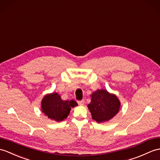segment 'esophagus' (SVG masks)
Instances as JSON below:
<instances>
[{"label":"esophagus","instance_id":"esophagus-1","mask_svg":"<svg viewBox=\"0 0 160 160\" xmlns=\"http://www.w3.org/2000/svg\"><path fill=\"white\" fill-rule=\"evenodd\" d=\"M78 105H80V106H83L84 103V100H82V101H78Z\"/></svg>","mask_w":160,"mask_h":160}]
</instances>
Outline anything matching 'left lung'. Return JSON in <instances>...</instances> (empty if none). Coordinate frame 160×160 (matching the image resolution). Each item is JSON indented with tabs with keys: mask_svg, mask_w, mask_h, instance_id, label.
<instances>
[{
	"mask_svg": "<svg viewBox=\"0 0 160 160\" xmlns=\"http://www.w3.org/2000/svg\"><path fill=\"white\" fill-rule=\"evenodd\" d=\"M88 108L92 118L98 123L110 121L119 112L121 102L117 96L105 89H98L91 95Z\"/></svg>",
	"mask_w": 160,
	"mask_h": 160,
	"instance_id": "8db88e82",
	"label": "left lung"
}]
</instances>
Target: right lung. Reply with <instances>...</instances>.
Masks as SVG:
<instances>
[{
  "label": "right lung",
  "mask_w": 160,
  "mask_h": 160,
  "mask_svg": "<svg viewBox=\"0 0 160 160\" xmlns=\"http://www.w3.org/2000/svg\"><path fill=\"white\" fill-rule=\"evenodd\" d=\"M78 106L74 100H62L57 92L46 94L43 98L41 108L43 113L52 120L62 121L68 117L72 108Z\"/></svg>",
  "instance_id": "right-lung-1"
}]
</instances>
